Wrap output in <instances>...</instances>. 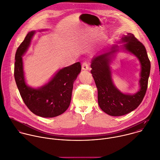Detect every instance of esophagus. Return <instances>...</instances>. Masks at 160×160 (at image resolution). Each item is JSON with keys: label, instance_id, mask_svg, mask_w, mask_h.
<instances>
[{"label": "esophagus", "instance_id": "esophagus-1", "mask_svg": "<svg viewBox=\"0 0 160 160\" xmlns=\"http://www.w3.org/2000/svg\"><path fill=\"white\" fill-rule=\"evenodd\" d=\"M82 69H83L84 71H86V70L89 69V64H88V62H84V63H82Z\"/></svg>", "mask_w": 160, "mask_h": 160}]
</instances>
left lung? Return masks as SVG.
Returning a JSON list of instances; mask_svg holds the SVG:
<instances>
[{
    "mask_svg": "<svg viewBox=\"0 0 160 160\" xmlns=\"http://www.w3.org/2000/svg\"><path fill=\"white\" fill-rule=\"evenodd\" d=\"M123 51L134 55L141 64L139 89L134 94L121 92L113 84L110 64L119 46L113 45L108 52L94 57L91 61V72L98 88V100L100 108L112 116L126 114L138 107L146 94L151 64L144 46L131 33L122 37L120 41Z\"/></svg>",
    "mask_w": 160,
    "mask_h": 160,
    "instance_id": "obj_1",
    "label": "left lung"
}]
</instances>
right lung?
Segmentation results:
<instances>
[{
  "label": "right lung",
  "instance_id": "1",
  "mask_svg": "<svg viewBox=\"0 0 160 160\" xmlns=\"http://www.w3.org/2000/svg\"><path fill=\"white\" fill-rule=\"evenodd\" d=\"M35 33V31L29 32L17 49L14 78L20 94L30 111L41 117L53 118L61 115L69 108L73 83L81 72V66L78 62L60 69L41 88L28 86L25 81L22 56L28 49Z\"/></svg>",
  "mask_w": 160,
  "mask_h": 160
}]
</instances>
